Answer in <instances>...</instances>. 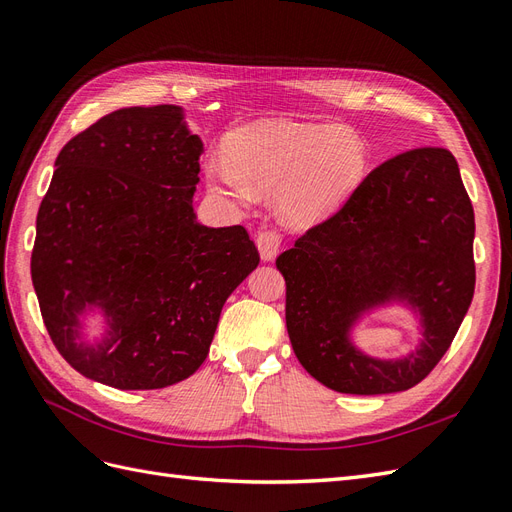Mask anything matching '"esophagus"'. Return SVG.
Masks as SVG:
<instances>
[{
  "mask_svg": "<svg viewBox=\"0 0 512 512\" xmlns=\"http://www.w3.org/2000/svg\"><path fill=\"white\" fill-rule=\"evenodd\" d=\"M257 242V249H259V255L263 261H272L278 251H280V234L276 232V229H261V232L257 234L255 238Z\"/></svg>",
  "mask_w": 512,
  "mask_h": 512,
  "instance_id": "34e87169",
  "label": "esophagus"
}]
</instances>
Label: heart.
Returning <instances> with one entry per match:
<instances>
[{
  "mask_svg": "<svg viewBox=\"0 0 512 512\" xmlns=\"http://www.w3.org/2000/svg\"><path fill=\"white\" fill-rule=\"evenodd\" d=\"M368 144L351 127L268 119L238 129L227 161L206 166V180L238 204L278 191V212L293 227L327 219L368 170Z\"/></svg>",
  "mask_w": 512,
  "mask_h": 512,
  "instance_id": "obj_1",
  "label": "heart"
}]
</instances>
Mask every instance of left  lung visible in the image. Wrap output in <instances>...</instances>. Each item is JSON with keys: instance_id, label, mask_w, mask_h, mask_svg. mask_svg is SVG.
<instances>
[{"instance_id": "8db88e82", "label": "left lung", "mask_w": 512, "mask_h": 512, "mask_svg": "<svg viewBox=\"0 0 512 512\" xmlns=\"http://www.w3.org/2000/svg\"><path fill=\"white\" fill-rule=\"evenodd\" d=\"M474 210L455 157L412 148L374 168L327 221L276 259L287 283V332L304 370L353 395L406 391L451 346L474 295ZM400 301L420 317L422 340L402 360L357 350L366 311Z\"/></svg>"}]
</instances>
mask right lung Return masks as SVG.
<instances>
[{
    "mask_svg": "<svg viewBox=\"0 0 512 512\" xmlns=\"http://www.w3.org/2000/svg\"><path fill=\"white\" fill-rule=\"evenodd\" d=\"M204 144L172 104L114 110L61 148L31 280L57 351L91 381L161 389L204 364L225 300L259 263L242 225L197 223ZM97 309L100 341L81 323Z\"/></svg>",
    "mask_w": 512,
    "mask_h": 512,
    "instance_id": "add662e5",
    "label": "right lung"
}]
</instances>
